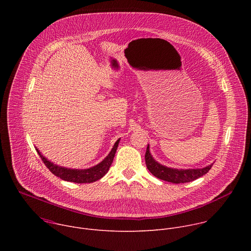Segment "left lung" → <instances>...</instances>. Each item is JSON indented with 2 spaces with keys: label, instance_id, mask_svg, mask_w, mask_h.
Segmentation results:
<instances>
[{
  "label": "left lung",
  "instance_id": "1",
  "mask_svg": "<svg viewBox=\"0 0 251 251\" xmlns=\"http://www.w3.org/2000/svg\"><path fill=\"white\" fill-rule=\"evenodd\" d=\"M145 161H146V166L152 175L160 178V180L174 183V184H183V183H189V182L195 181L198 177L205 175L213 165L212 163L201 169L169 168L167 166H164L158 163L153 158V156L150 153L149 144L147 146V150L145 154Z\"/></svg>",
  "mask_w": 251,
  "mask_h": 251
}]
</instances>
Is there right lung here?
<instances>
[{
    "label": "right lung",
    "instance_id": "1",
    "mask_svg": "<svg viewBox=\"0 0 251 251\" xmlns=\"http://www.w3.org/2000/svg\"><path fill=\"white\" fill-rule=\"evenodd\" d=\"M120 142V138L115 142V144L110 151V153L107 155L104 160H102L99 164L88 168V169H70L58 166L56 164H53L50 160H48L42 153L39 151V149L35 147L38 154L40 155L41 159L45 163V165L48 167V169L56 176H59L61 180L66 182H73L77 184H85V183H93L96 182L99 178L104 176L107 172L109 171V168L113 162L116 150L118 148V144Z\"/></svg>",
    "mask_w": 251,
    "mask_h": 251
}]
</instances>
